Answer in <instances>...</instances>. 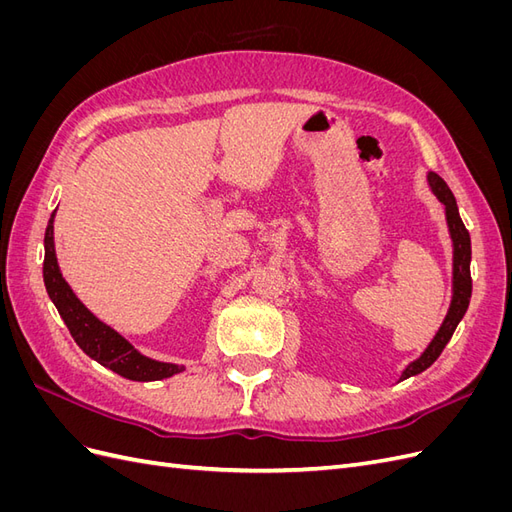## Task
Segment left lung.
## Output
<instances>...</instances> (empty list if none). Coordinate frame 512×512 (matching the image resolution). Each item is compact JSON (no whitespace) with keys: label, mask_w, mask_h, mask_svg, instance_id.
Returning <instances> with one entry per match:
<instances>
[{"label":"left lung","mask_w":512,"mask_h":512,"mask_svg":"<svg viewBox=\"0 0 512 512\" xmlns=\"http://www.w3.org/2000/svg\"><path fill=\"white\" fill-rule=\"evenodd\" d=\"M427 183L429 190L433 192L440 203L444 205V218H446V226H448V235H451V243H453V286H451V303H448L446 316L440 324V329L433 335L431 342L427 344V348L421 352L418 359H414L412 363L406 365V369L401 371L399 382L412 378L416 374L425 371L433 361L438 359L442 354L444 346L448 344V339L453 337L457 324L461 322V318L466 316L468 305H470V297H472V277H470V260H472V247H470V232L466 230L461 222V215L457 209V200L453 196V192L448 190V185L444 183L442 177H438L436 173H427Z\"/></svg>","instance_id":"left-lung-1"}]
</instances>
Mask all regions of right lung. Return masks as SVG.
<instances>
[{
  "instance_id": "add662e5",
  "label": "right lung",
  "mask_w": 512,
  "mask_h": 512,
  "mask_svg": "<svg viewBox=\"0 0 512 512\" xmlns=\"http://www.w3.org/2000/svg\"><path fill=\"white\" fill-rule=\"evenodd\" d=\"M55 213H51L49 226L44 232V265L42 277L49 299L57 307L61 320L66 322L70 335L79 348L89 356V359L98 361L102 367L115 371V374L136 380V382H151V380H164L175 374H181L185 369L177 363H164L149 359L143 352H138L126 337L117 333L113 327H108L96 314H91L85 303L76 297L70 284L61 275L57 254H55Z\"/></svg>"
}]
</instances>
